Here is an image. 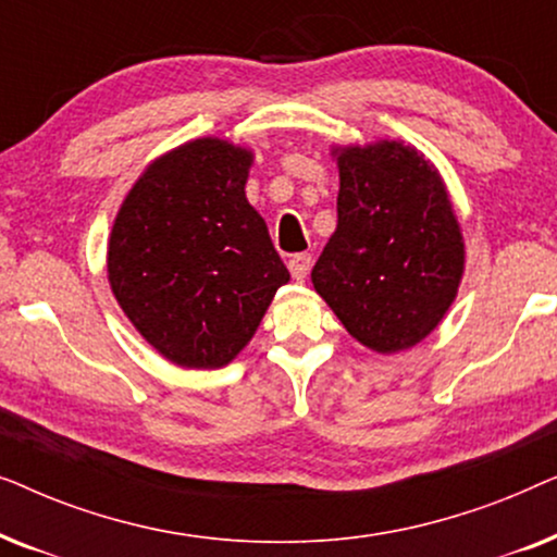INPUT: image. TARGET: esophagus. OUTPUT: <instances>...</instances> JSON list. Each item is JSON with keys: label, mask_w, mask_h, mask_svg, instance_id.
I'll list each match as a JSON object with an SVG mask.
<instances>
[{"label": "esophagus", "mask_w": 557, "mask_h": 557, "mask_svg": "<svg viewBox=\"0 0 557 557\" xmlns=\"http://www.w3.org/2000/svg\"><path fill=\"white\" fill-rule=\"evenodd\" d=\"M288 271H292V276L296 281H304L309 276L311 271V256L309 253H296L288 258Z\"/></svg>", "instance_id": "34e87169"}]
</instances>
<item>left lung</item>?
<instances>
[{"label":"left lung","instance_id":"left-lung-1","mask_svg":"<svg viewBox=\"0 0 557 557\" xmlns=\"http://www.w3.org/2000/svg\"><path fill=\"white\" fill-rule=\"evenodd\" d=\"M337 231L311 271L314 292L362 347L395 355L444 322L467 248L446 182L400 139L334 144Z\"/></svg>","mask_w":557,"mask_h":557}]
</instances>
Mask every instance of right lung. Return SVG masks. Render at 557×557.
<instances>
[{"mask_svg":"<svg viewBox=\"0 0 557 557\" xmlns=\"http://www.w3.org/2000/svg\"><path fill=\"white\" fill-rule=\"evenodd\" d=\"M250 166L253 149L240 144L185 141L147 164L113 220L111 292L177 368L233 362L292 278L246 197Z\"/></svg>","mask_w":557,"mask_h":557,"instance_id":"obj_1","label":"right lung"}]
</instances>
